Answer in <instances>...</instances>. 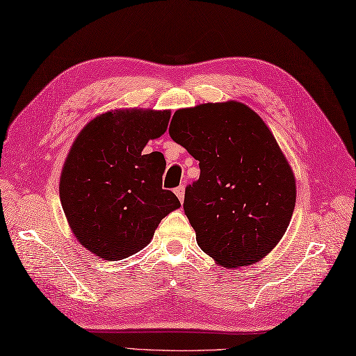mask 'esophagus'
Returning <instances> with one entry per match:
<instances>
[{
  "instance_id": "obj_1",
  "label": "esophagus",
  "mask_w": 356,
  "mask_h": 356,
  "mask_svg": "<svg viewBox=\"0 0 356 356\" xmlns=\"http://www.w3.org/2000/svg\"><path fill=\"white\" fill-rule=\"evenodd\" d=\"M175 193H176V195H177V198L180 200V202H184V198H185V186H177L176 189H175Z\"/></svg>"
}]
</instances>
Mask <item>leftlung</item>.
I'll list each match as a JSON object with an SVG mask.
<instances>
[{"mask_svg":"<svg viewBox=\"0 0 356 356\" xmlns=\"http://www.w3.org/2000/svg\"><path fill=\"white\" fill-rule=\"evenodd\" d=\"M168 132L200 165L184 202L198 247L224 268L268 256L290 224L296 185L260 115L234 100L202 104L177 109Z\"/></svg>","mask_w":356,"mask_h":356,"instance_id":"left-lung-1","label":"left lung"}]
</instances>
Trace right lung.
<instances>
[{"label": "right lung", "mask_w": 356, "mask_h": 356, "mask_svg": "<svg viewBox=\"0 0 356 356\" xmlns=\"http://www.w3.org/2000/svg\"><path fill=\"white\" fill-rule=\"evenodd\" d=\"M171 113L115 109L93 118L67 154L60 200L83 247L105 260H122L147 245L162 218L180 207L162 189L165 158L143 154L167 131Z\"/></svg>", "instance_id": "add662e5"}]
</instances>
